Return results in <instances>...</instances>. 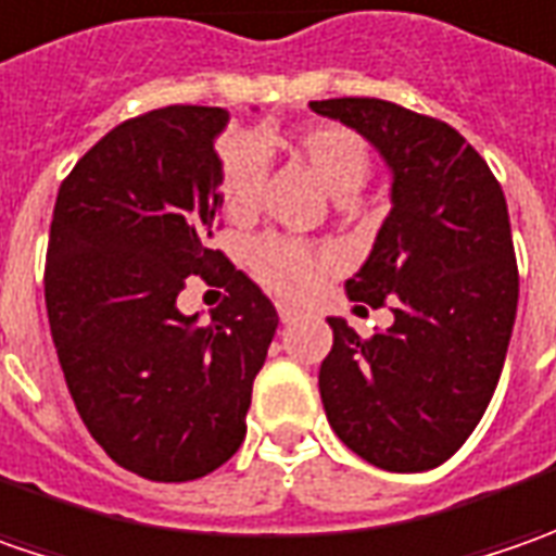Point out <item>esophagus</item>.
Instances as JSON below:
<instances>
[{"instance_id":"esophagus-1","label":"esophagus","mask_w":556,"mask_h":556,"mask_svg":"<svg viewBox=\"0 0 556 556\" xmlns=\"http://www.w3.org/2000/svg\"><path fill=\"white\" fill-rule=\"evenodd\" d=\"M278 315H281V321H285V325H290V321H296V318H300V309H296V306H288V303H281V306H278Z\"/></svg>"}]
</instances>
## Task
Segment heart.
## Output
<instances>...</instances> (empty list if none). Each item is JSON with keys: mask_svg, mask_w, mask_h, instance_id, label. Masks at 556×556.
<instances>
[{"mask_svg": "<svg viewBox=\"0 0 556 556\" xmlns=\"http://www.w3.org/2000/svg\"><path fill=\"white\" fill-rule=\"evenodd\" d=\"M271 139H231L223 144V179H219V201L223 210L235 219H244L256 210L260 185L266 173V151ZM296 151L306 157L312 173L331 191L337 201L355 198L368 176H371V151L355 132L343 126H309L296 136ZM250 268L266 288L278 290L285 296H303L315 288L321 271L328 268L331 256L321 250H312L303 241H293L285 235H263L253 241Z\"/></svg>", "mask_w": 556, "mask_h": 556, "instance_id": "b5f03b06", "label": "heart"}]
</instances>
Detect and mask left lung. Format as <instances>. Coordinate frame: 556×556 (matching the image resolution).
<instances>
[{"label": "left lung", "instance_id": "obj_1", "mask_svg": "<svg viewBox=\"0 0 556 556\" xmlns=\"http://www.w3.org/2000/svg\"><path fill=\"white\" fill-rule=\"evenodd\" d=\"M390 169V213L346 281L350 300L393 325L368 340L328 318L333 346L318 390L333 433L380 470L420 473L448 460L498 387L517 318L507 201L480 154L448 123L380 98L309 101Z\"/></svg>", "mask_w": 556, "mask_h": 556}]
</instances>
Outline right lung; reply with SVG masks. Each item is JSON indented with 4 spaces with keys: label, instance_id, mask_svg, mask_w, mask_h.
<instances>
[{
    "label": "right lung",
    "instance_id": "obj_1",
    "mask_svg": "<svg viewBox=\"0 0 556 556\" xmlns=\"http://www.w3.org/2000/svg\"><path fill=\"white\" fill-rule=\"evenodd\" d=\"M225 108L169 104L111 129L54 201L46 309L83 424L144 480L213 473L247 433L278 312L213 250ZM188 274L229 296L201 326L175 300Z\"/></svg>",
    "mask_w": 556,
    "mask_h": 556
}]
</instances>
